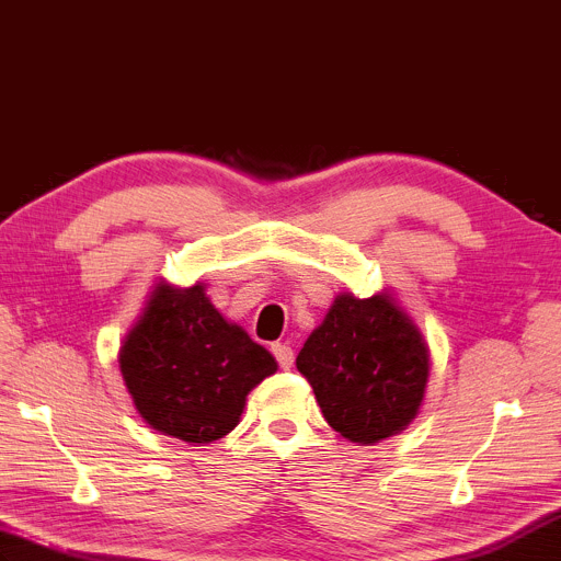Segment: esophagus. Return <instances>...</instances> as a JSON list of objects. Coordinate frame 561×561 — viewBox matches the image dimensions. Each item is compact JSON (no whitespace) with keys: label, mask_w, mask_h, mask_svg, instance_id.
Here are the masks:
<instances>
[{"label":"esophagus","mask_w":561,"mask_h":561,"mask_svg":"<svg viewBox=\"0 0 561 561\" xmlns=\"http://www.w3.org/2000/svg\"><path fill=\"white\" fill-rule=\"evenodd\" d=\"M272 354H275L279 368L282 370H289L294 366V351L289 344H272Z\"/></svg>","instance_id":"esophagus-1"}]
</instances>
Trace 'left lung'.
Returning <instances> with one entry per match:
<instances>
[{"mask_svg": "<svg viewBox=\"0 0 561 561\" xmlns=\"http://www.w3.org/2000/svg\"><path fill=\"white\" fill-rule=\"evenodd\" d=\"M296 368L336 433L360 445L399 433L425 394L430 354L423 334L389 296H336L308 336Z\"/></svg>", "mask_w": 561, "mask_h": 561, "instance_id": "1", "label": "left lung"}]
</instances>
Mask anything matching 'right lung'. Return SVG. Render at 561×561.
Returning <instances> with one entry per match:
<instances>
[{
    "label": "right lung",
    "instance_id": "right-lung-1",
    "mask_svg": "<svg viewBox=\"0 0 561 561\" xmlns=\"http://www.w3.org/2000/svg\"><path fill=\"white\" fill-rule=\"evenodd\" d=\"M119 368L148 425L207 445L239 425L245 397L277 360L221 318L201 284H160L126 336Z\"/></svg>",
    "mask_w": 561,
    "mask_h": 561
}]
</instances>
